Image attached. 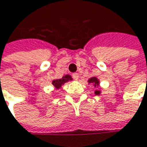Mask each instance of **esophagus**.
<instances>
[{"mask_svg": "<svg viewBox=\"0 0 147 147\" xmlns=\"http://www.w3.org/2000/svg\"><path fill=\"white\" fill-rule=\"evenodd\" d=\"M72 76H73L74 80H78V78H79V74H78V73H73V74H72Z\"/></svg>", "mask_w": 147, "mask_h": 147, "instance_id": "obj_1", "label": "esophagus"}]
</instances>
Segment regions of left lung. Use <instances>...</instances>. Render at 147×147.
I'll list each match as a JSON object with an SVG mask.
<instances>
[{
	"mask_svg": "<svg viewBox=\"0 0 147 147\" xmlns=\"http://www.w3.org/2000/svg\"><path fill=\"white\" fill-rule=\"evenodd\" d=\"M88 82L89 83H92L95 87H97V86H98V84H99V82H98V80L96 78V77H92V78H90L89 80H88ZM95 94H100V91H96L95 92Z\"/></svg>",
	"mask_w": 147,
	"mask_h": 147,
	"instance_id": "left-lung-1",
	"label": "left lung"
}]
</instances>
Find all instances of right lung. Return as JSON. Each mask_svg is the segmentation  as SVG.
Returning a JSON list of instances; mask_svg holds the SVG:
<instances>
[{
  "instance_id": "1",
  "label": "right lung",
  "mask_w": 147,
  "mask_h": 147,
  "mask_svg": "<svg viewBox=\"0 0 147 147\" xmlns=\"http://www.w3.org/2000/svg\"><path fill=\"white\" fill-rule=\"evenodd\" d=\"M69 80H71V76H69V75H66V76H63L61 79H57V80H54L53 82H52V84L55 86V87H56V88H60L65 82H68Z\"/></svg>"
}]
</instances>
